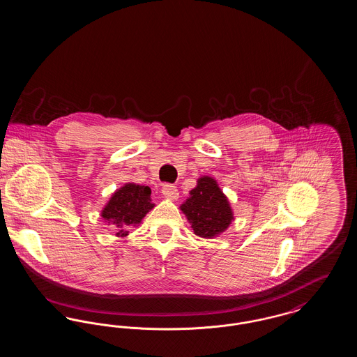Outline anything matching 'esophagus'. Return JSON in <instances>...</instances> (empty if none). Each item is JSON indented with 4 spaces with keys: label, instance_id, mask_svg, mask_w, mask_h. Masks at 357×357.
I'll list each match as a JSON object with an SVG mask.
<instances>
[{
    "label": "esophagus",
    "instance_id": "obj_1",
    "mask_svg": "<svg viewBox=\"0 0 357 357\" xmlns=\"http://www.w3.org/2000/svg\"><path fill=\"white\" fill-rule=\"evenodd\" d=\"M162 194L165 195V198H167L170 201H175V199L179 198L178 188L174 185H170V183H166V185L162 186Z\"/></svg>",
    "mask_w": 357,
    "mask_h": 357
}]
</instances>
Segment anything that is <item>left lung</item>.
Instances as JSON below:
<instances>
[{
  "label": "left lung",
  "instance_id": "left-lung-1",
  "mask_svg": "<svg viewBox=\"0 0 357 357\" xmlns=\"http://www.w3.org/2000/svg\"><path fill=\"white\" fill-rule=\"evenodd\" d=\"M181 210L199 237L213 238L221 234L233 220L227 198L210 176L198 179V185L190 191V198L181 206Z\"/></svg>",
  "mask_w": 357,
  "mask_h": 357
}]
</instances>
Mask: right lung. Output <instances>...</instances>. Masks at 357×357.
Returning <instances> with one entry per match:
<instances>
[{"mask_svg": "<svg viewBox=\"0 0 357 357\" xmlns=\"http://www.w3.org/2000/svg\"><path fill=\"white\" fill-rule=\"evenodd\" d=\"M151 188L128 183L119 188L104 207L102 217L116 231V236L128 234V227L135 226L151 210Z\"/></svg>", "mask_w": 357, "mask_h": 357, "instance_id": "right-lung-1", "label": "right lung"}]
</instances>
